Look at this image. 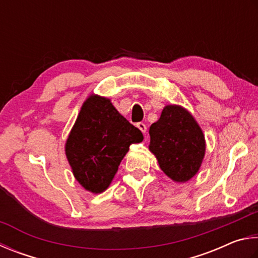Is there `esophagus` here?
Masks as SVG:
<instances>
[{
  "instance_id": "obj_1",
  "label": "esophagus",
  "mask_w": 258,
  "mask_h": 258,
  "mask_svg": "<svg viewBox=\"0 0 258 258\" xmlns=\"http://www.w3.org/2000/svg\"><path fill=\"white\" fill-rule=\"evenodd\" d=\"M137 126H138L139 129H141V132H142V133L145 134V133L147 132V126H146V124H145V123H143V122H138V123H137Z\"/></svg>"
}]
</instances>
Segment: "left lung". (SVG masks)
I'll return each instance as SVG.
<instances>
[{
	"instance_id": "obj_1",
	"label": "left lung",
	"mask_w": 258,
	"mask_h": 258,
	"mask_svg": "<svg viewBox=\"0 0 258 258\" xmlns=\"http://www.w3.org/2000/svg\"><path fill=\"white\" fill-rule=\"evenodd\" d=\"M150 150L162 171L174 181H188L201 168L205 139L192 115L181 106L168 105L150 128Z\"/></svg>"
}]
</instances>
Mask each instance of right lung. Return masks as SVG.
<instances>
[{
	"mask_svg": "<svg viewBox=\"0 0 258 258\" xmlns=\"http://www.w3.org/2000/svg\"><path fill=\"white\" fill-rule=\"evenodd\" d=\"M143 139L141 130L122 116L110 99L92 95L69 135L66 154L81 186L99 194L110 186L129 146Z\"/></svg>",
	"mask_w": 258,
	"mask_h": 258,
	"instance_id": "add662e5",
	"label": "right lung"
}]
</instances>
